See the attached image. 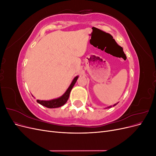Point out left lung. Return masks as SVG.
Listing matches in <instances>:
<instances>
[{"label":"left lung","mask_w":156,"mask_h":156,"mask_svg":"<svg viewBox=\"0 0 156 156\" xmlns=\"http://www.w3.org/2000/svg\"><path fill=\"white\" fill-rule=\"evenodd\" d=\"M116 104H118V103H116V104H115V105H113V107L115 106ZM111 107H112V106H109V107H108L107 108H111Z\"/></svg>","instance_id":"obj_1"}]
</instances>
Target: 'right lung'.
<instances>
[{
	"label": "right lung",
	"instance_id": "right-lung-1",
	"mask_svg": "<svg viewBox=\"0 0 156 156\" xmlns=\"http://www.w3.org/2000/svg\"><path fill=\"white\" fill-rule=\"evenodd\" d=\"M78 77H79V76L75 77V78L73 79L72 83L70 84L69 87H68V88L66 90V91L64 92V94L62 96H61L60 97L57 98L53 99V100H37V102L40 103V104L41 105H43L45 107L50 108H58V107H60L61 106L64 105L65 103L67 102L68 98H69V96L70 92H71V90H72V88L73 87L74 84H75V83H76Z\"/></svg>",
	"mask_w": 156,
	"mask_h": 156
}]
</instances>
